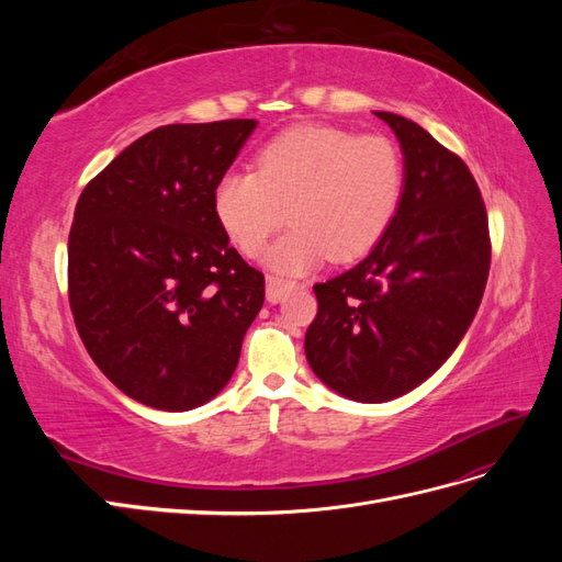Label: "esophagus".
<instances>
[{
	"label": "esophagus",
	"instance_id": "esophagus-1",
	"mask_svg": "<svg viewBox=\"0 0 562 562\" xmlns=\"http://www.w3.org/2000/svg\"><path fill=\"white\" fill-rule=\"evenodd\" d=\"M293 285H295V283L283 281V279H279V277H267V300H269L271 304L281 302L288 293L293 291Z\"/></svg>",
	"mask_w": 562,
	"mask_h": 562
}]
</instances>
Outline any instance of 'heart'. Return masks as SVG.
Returning a JSON list of instances; mask_svg holds the SVG:
<instances>
[{
    "label": "heart",
    "mask_w": 562,
    "mask_h": 562,
    "mask_svg": "<svg viewBox=\"0 0 562 562\" xmlns=\"http://www.w3.org/2000/svg\"><path fill=\"white\" fill-rule=\"evenodd\" d=\"M405 164L386 135L295 126L258 155V171L229 168L213 190L217 223L244 255H260L291 215L293 232L269 250L279 274L328 258L349 262L380 244L398 213Z\"/></svg>",
    "instance_id": "heart-1"
}]
</instances>
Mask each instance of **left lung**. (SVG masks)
<instances>
[{
    "instance_id": "left-lung-1",
    "label": "left lung",
    "mask_w": 562,
    "mask_h": 562,
    "mask_svg": "<svg viewBox=\"0 0 562 562\" xmlns=\"http://www.w3.org/2000/svg\"><path fill=\"white\" fill-rule=\"evenodd\" d=\"M375 114L403 149L401 206L363 262L314 285L304 335L314 375L359 403L398 398L450 359L490 271L487 213L467 164L411 119Z\"/></svg>"
}]
</instances>
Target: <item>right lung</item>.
Segmentation results:
<instances>
[{
	"instance_id": "add662e5",
	"label": "right lung",
	"mask_w": 562,
	"mask_h": 562,
	"mask_svg": "<svg viewBox=\"0 0 562 562\" xmlns=\"http://www.w3.org/2000/svg\"><path fill=\"white\" fill-rule=\"evenodd\" d=\"M258 122L168 124L145 133L77 201L67 293L83 347L126 396L168 413L232 380L265 302L213 211V190Z\"/></svg>"
}]
</instances>
